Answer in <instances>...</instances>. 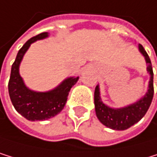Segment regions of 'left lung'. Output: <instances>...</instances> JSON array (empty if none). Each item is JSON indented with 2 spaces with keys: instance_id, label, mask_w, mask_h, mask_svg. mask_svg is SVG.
Segmentation results:
<instances>
[{
  "instance_id": "left-lung-1",
  "label": "left lung",
  "mask_w": 157,
  "mask_h": 157,
  "mask_svg": "<svg viewBox=\"0 0 157 157\" xmlns=\"http://www.w3.org/2000/svg\"><path fill=\"white\" fill-rule=\"evenodd\" d=\"M138 50L144 56L147 64V71L150 74L148 90L136 102L122 108H111L103 103L100 96L99 85L96 86L94 91V106L95 113L99 121L106 127L115 131H124L136 124L146 114L154 97V72L149 55L142 47L138 44Z\"/></svg>"
}]
</instances>
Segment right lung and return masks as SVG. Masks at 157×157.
<instances>
[{
  "instance_id": "1",
  "label": "right lung",
  "mask_w": 157,
  "mask_h": 157,
  "mask_svg": "<svg viewBox=\"0 0 157 157\" xmlns=\"http://www.w3.org/2000/svg\"><path fill=\"white\" fill-rule=\"evenodd\" d=\"M48 37V32H43L28 40L19 50L11 67L8 83L10 100L18 113L29 121L48 120L60 113L67 103L69 90L79 79V77H67L48 91H35L25 86L20 75L21 62L31 44Z\"/></svg>"
}]
</instances>
